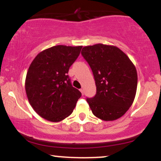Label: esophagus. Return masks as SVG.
Instances as JSON below:
<instances>
[{
  "mask_svg": "<svg viewBox=\"0 0 161 161\" xmlns=\"http://www.w3.org/2000/svg\"><path fill=\"white\" fill-rule=\"evenodd\" d=\"M80 92H81V93H82V95H84V89H83V88H81V89H80Z\"/></svg>",
  "mask_w": 161,
  "mask_h": 161,
  "instance_id": "esophagus-1",
  "label": "esophagus"
}]
</instances>
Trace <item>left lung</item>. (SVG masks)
<instances>
[{"label": "left lung", "mask_w": 161, "mask_h": 161, "mask_svg": "<svg viewBox=\"0 0 161 161\" xmlns=\"http://www.w3.org/2000/svg\"><path fill=\"white\" fill-rule=\"evenodd\" d=\"M82 55L95 77L96 95L86 99L92 113L104 121L119 119L129 110L136 97V66L123 51L114 45L86 46Z\"/></svg>", "instance_id": "left-lung-1"}]
</instances>
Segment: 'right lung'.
Listing matches in <instances>:
<instances>
[{
  "label": "right lung",
  "mask_w": 161,
  "mask_h": 161,
  "mask_svg": "<svg viewBox=\"0 0 161 161\" xmlns=\"http://www.w3.org/2000/svg\"><path fill=\"white\" fill-rule=\"evenodd\" d=\"M82 47L53 46L38 53L29 66L25 92L29 104L44 119L60 122L74 110L82 94L72 86L67 73Z\"/></svg>",
  "instance_id": "right-lung-1"
}]
</instances>
